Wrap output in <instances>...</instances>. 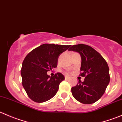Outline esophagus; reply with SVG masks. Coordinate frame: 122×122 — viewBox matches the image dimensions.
Returning <instances> with one entry per match:
<instances>
[{"label": "esophagus", "mask_w": 122, "mask_h": 122, "mask_svg": "<svg viewBox=\"0 0 122 122\" xmlns=\"http://www.w3.org/2000/svg\"><path fill=\"white\" fill-rule=\"evenodd\" d=\"M70 78V77H68V76H66V77H65V79L66 80H69Z\"/></svg>", "instance_id": "1"}]
</instances>
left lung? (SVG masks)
<instances>
[{"mask_svg":"<svg viewBox=\"0 0 122 122\" xmlns=\"http://www.w3.org/2000/svg\"><path fill=\"white\" fill-rule=\"evenodd\" d=\"M78 52L81 58L80 76L84 77L71 88L72 96L83 104H92L102 97L110 82L107 63L97 51L88 45L78 44L68 50Z\"/></svg>","mask_w":122,"mask_h":122,"instance_id":"left-lung-1","label":"left lung"}]
</instances>
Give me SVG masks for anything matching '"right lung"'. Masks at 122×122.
<instances>
[{
	"label": "right lung",
	"mask_w": 122,
	"mask_h": 122,
	"mask_svg": "<svg viewBox=\"0 0 122 122\" xmlns=\"http://www.w3.org/2000/svg\"><path fill=\"white\" fill-rule=\"evenodd\" d=\"M71 45L44 44L33 50L25 58L21 74L22 86L32 100L42 103L56 94L59 85L65 77L60 72L50 77L47 72L57 67L60 54Z\"/></svg>",
	"instance_id": "obj_1"
}]
</instances>
